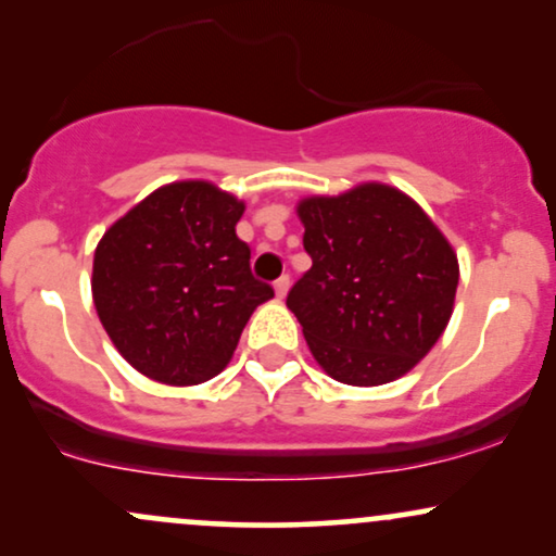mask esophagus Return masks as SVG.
I'll return each instance as SVG.
<instances>
[{"mask_svg": "<svg viewBox=\"0 0 556 556\" xmlns=\"http://www.w3.org/2000/svg\"><path fill=\"white\" fill-rule=\"evenodd\" d=\"M287 290H290V277H279L277 282H274V292H277V298L279 300H285V295H287Z\"/></svg>", "mask_w": 556, "mask_h": 556, "instance_id": "esophagus-1", "label": "esophagus"}]
</instances>
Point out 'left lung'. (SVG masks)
Here are the masks:
<instances>
[{
	"mask_svg": "<svg viewBox=\"0 0 556 556\" xmlns=\"http://www.w3.org/2000/svg\"><path fill=\"white\" fill-rule=\"evenodd\" d=\"M311 266L287 295L318 366L379 387L418 366L455 308V248L431 216L384 182L298 203Z\"/></svg>",
	"mask_w": 556,
	"mask_h": 556,
	"instance_id": "8db88e82",
	"label": "left lung"
}]
</instances>
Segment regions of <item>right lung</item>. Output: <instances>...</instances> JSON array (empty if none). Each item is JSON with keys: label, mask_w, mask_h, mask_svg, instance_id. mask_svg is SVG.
<instances>
[{"label": "right lung", "mask_w": 556, "mask_h": 556, "mask_svg": "<svg viewBox=\"0 0 556 556\" xmlns=\"http://www.w3.org/2000/svg\"><path fill=\"white\" fill-rule=\"evenodd\" d=\"M245 203L208 180L162 185L93 253L96 314L136 371L169 387L214 379L248 318L274 298L235 235Z\"/></svg>", "instance_id": "add662e5"}]
</instances>
